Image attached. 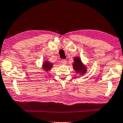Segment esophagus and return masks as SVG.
<instances>
[{"label":"esophagus","instance_id":"obj_1","mask_svg":"<svg viewBox=\"0 0 123 123\" xmlns=\"http://www.w3.org/2000/svg\"><path fill=\"white\" fill-rule=\"evenodd\" d=\"M60 63L62 65H66V63H67V60L66 59H62L61 62H60Z\"/></svg>","mask_w":123,"mask_h":123}]
</instances>
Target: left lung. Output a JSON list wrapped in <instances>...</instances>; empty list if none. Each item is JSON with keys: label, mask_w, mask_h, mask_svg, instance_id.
I'll return each instance as SVG.
<instances>
[{"label": "left lung", "mask_w": 123, "mask_h": 123, "mask_svg": "<svg viewBox=\"0 0 123 123\" xmlns=\"http://www.w3.org/2000/svg\"><path fill=\"white\" fill-rule=\"evenodd\" d=\"M74 62L73 63V68L75 71L77 73H80L81 74H84L86 72V68L83 63H82L81 60L79 57H75L74 59Z\"/></svg>", "instance_id": "1"}]
</instances>
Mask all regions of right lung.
I'll return each mask as SVG.
<instances>
[{"label":"right lung","instance_id":"right-lung-1","mask_svg":"<svg viewBox=\"0 0 123 123\" xmlns=\"http://www.w3.org/2000/svg\"><path fill=\"white\" fill-rule=\"evenodd\" d=\"M43 67L44 70L48 71L50 70V69L52 67V64H51V63H49V62L45 61L43 65Z\"/></svg>","mask_w":123,"mask_h":123}]
</instances>
